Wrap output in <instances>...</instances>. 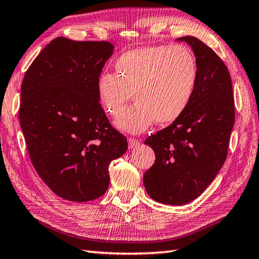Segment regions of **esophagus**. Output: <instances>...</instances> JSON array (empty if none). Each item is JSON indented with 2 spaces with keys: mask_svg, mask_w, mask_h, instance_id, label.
<instances>
[{
  "mask_svg": "<svg viewBox=\"0 0 259 259\" xmlns=\"http://www.w3.org/2000/svg\"><path fill=\"white\" fill-rule=\"evenodd\" d=\"M140 139H136L134 137H129L128 138V144H129V148L130 149H133V148L139 146L140 145Z\"/></svg>",
  "mask_w": 259,
  "mask_h": 259,
  "instance_id": "34e87169",
  "label": "esophagus"
}]
</instances>
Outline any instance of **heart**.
<instances>
[{"mask_svg": "<svg viewBox=\"0 0 259 259\" xmlns=\"http://www.w3.org/2000/svg\"><path fill=\"white\" fill-rule=\"evenodd\" d=\"M115 72H102L97 81L102 107L117 117L134 96L136 105L115 120L119 129L145 131L155 121L169 124L179 119L194 98L199 65L186 46H150L120 56Z\"/></svg>", "mask_w": 259, "mask_h": 259, "instance_id": "1", "label": "heart"}]
</instances>
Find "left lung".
I'll return each instance as SVG.
<instances>
[{
  "label": "left lung",
  "instance_id": "left-lung-1",
  "mask_svg": "<svg viewBox=\"0 0 259 259\" xmlns=\"http://www.w3.org/2000/svg\"><path fill=\"white\" fill-rule=\"evenodd\" d=\"M199 65V81L186 112L145 140L156 155L144 176L153 200L185 205L202 194L226 160L235 122L232 78L223 60L199 38L183 36Z\"/></svg>",
  "mask_w": 259,
  "mask_h": 259
}]
</instances>
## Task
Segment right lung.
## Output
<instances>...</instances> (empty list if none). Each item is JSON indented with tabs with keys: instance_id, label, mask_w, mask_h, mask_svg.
<instances>
[{
	"instance_id": "add662e5",
	"label": "right lung",
	"mask_w": 259,
	"mask_h": 259,
	"mask_svg": "<svg viewBox=\"0 0 259 259\" xmlns=\"http://www.w3.org/2000/svg\"><path fill=\"white\" fill-rule=\"evenodd\" d=\"M113 46L59 36L43 49L21 87L20 123L33 167L70 201L101 197L109 164L128 149L99 102L97 81Z\"/></svg>"
}]
</instances>
